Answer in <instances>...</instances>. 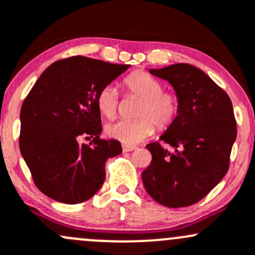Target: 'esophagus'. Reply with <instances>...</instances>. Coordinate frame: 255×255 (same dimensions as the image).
I'll return each instance as SVG.
<instances>
[{"label": "esophagus", "instance_id": "obj_1", "mask_svg": "<svg viewBox=\"0 0 255 255\" xmlns=\"http://www.w3.org/2000/svg\"><path fill=\"white\" fill-rule=\"evenodd\" d=\"M135 149H136V146H132V145H123L122 146L123 152H130V151H133Z\"/></svg>", "mask_w": 255, "mask_h": 255}]
</instances>
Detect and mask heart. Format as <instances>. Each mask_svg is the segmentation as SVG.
I'll return each instance as SVG.
<instances>
[{
	"label": "heart",
	"instance_id": "heart-1",
	"mask_svg": "<svg viewBox=\"0 0 255 255\" xmlns=\"http://www.w3.org/2000/svg\"><path fill=\"white\" fill-rule=\"evenodd\" d=\"M130 93L140 98L136 116L138 120H119L109 123L105 128L108 136L125 145H135L150 136L155 130L169 127L178 115L179 102L175 94L163 92V86L147 72L136 71L125 80ZM119 104L116 87L109 85L100 89L97 97L99 111L106 117H114Z\"/></svg>",
	"mask_w": 255,
	"mask_h": 255
}]
</instances>
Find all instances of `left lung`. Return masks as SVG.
<instances>
[{
  "label": "left lung",
  "instance_id": "obj_1",
  "mask_svg": "<svg viewBox=\"0 0 255 255\" xmlns=\"http://www.w3.org/2000/svg\"><path fill=\"white\" fill-rule=\"evenodd\" d=\"M149 72L167 81L179 102L174 122L146 149L152 159L141 173L145 190L168 208L191 206L202 200L224 178L236 140L231 100L202 70L190 64H173Z\"/></svg>",
  "mask_w": 255,
  "mask_h": 255
}]
</instances>
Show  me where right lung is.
Listing matches in <instances>:
<instances>
[{
  "label": "right lung",
  "instance_id": "1",
  "mask_svg": "<svg viewBox=\"0 0 255 255\" xmlns=\"http://www.w3.org/2000/svg\"><path fill=\"white\" fill-rule=\"evenodd\" d=\"M129 65L87 57L58 60L42 72L20 110L19 147L36 186L58 202L76 205L105 180L108 158L120 155L115 139H100L97 97ZM89 133L91 145L78 139Z\"/></svg>",
  "mask_w": 255,
  "mask_h": 255
}]
</instances>
